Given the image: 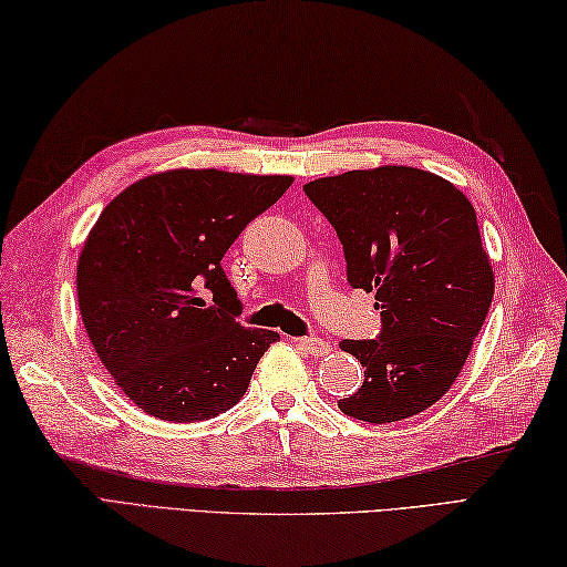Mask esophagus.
<instances>
[{
	"instance_id": "34e87169",
	"label": "esophagus",
	"mask_w": 567,
	"mask_h": 567,
	"mask_svg": "<svg viewBox=\"0 0 567 567\" xmlns=\"http://www.w3.org/2000/svg\"><path fill=\"white\" fill-rule=\"evenodd\" d=\"M299 346L305 348L307 353H311V355H327L329 351H331V343L329 341H323V339H299L297 341Z\"/></svg>"
}]
</instances>
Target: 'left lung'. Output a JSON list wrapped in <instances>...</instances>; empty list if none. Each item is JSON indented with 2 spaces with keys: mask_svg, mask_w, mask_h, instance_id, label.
Masks as SVG:
<instances>
[{
  "mask_svg": "<svg viewBox=\"0 0 567 567\" xmlns=\"http://www.w3.org/2000/svg\"><path fill=\"white\" fill-rule=\"evenodd\" d=\"M305 192L341 238L348 282L375 292L382 317L378 339L341 341L365 380L339 409L368 424L424 412L463 370L495 295L473 204L409 165L319 177Z\"/></svg>",
  "mask_w": 567,
  "mask_h": 567,
  "instance_id": "1",
  "label": "left lung"
}]
</instances>
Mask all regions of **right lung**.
I'll use <instances>...</instances> for the list:
<instances>
[{"label": "right lung", "instance_id": "obj_1", "mask_svg": "<svg viewBox=\"0 0 567 567\" xmlns=\"http://www.w3.org/2000/svg\"><path fill=\"white\" fill-rule=\"evenodd\" d=\"M292 183L290 175L214 167L165 171L126 187L92 226L78 260L84 331L114 382L146 414L189 424L246 394L280 333L234 319L240 302L221 258Z\"/></svg>", "mask_w": 567, "mask_h": 567}]
</instances>
